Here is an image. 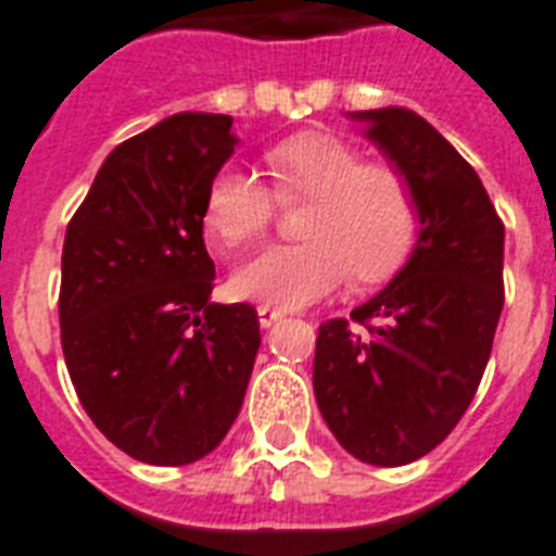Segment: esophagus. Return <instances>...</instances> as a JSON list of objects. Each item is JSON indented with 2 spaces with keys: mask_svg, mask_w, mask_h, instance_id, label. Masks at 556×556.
Listing matches in <instances>:
<instances>
[{
  "mask_svg": "<svg viewBox=\"0 0 556 556\" xmlns=\"http://www.w3.org/2000/svg\"><path fill=\"white\" fill-rule=\"evenodd\" d=\"M256 314H260L262 329H270L274 323H279L282 317H286V312H279V308H274V305H260V308H256Z\"/></svg>",
  "mask_w": 556,
  "mask_h": 556,
  "instance_id": "1",
  "label": "esophagus"
}]
</instances>
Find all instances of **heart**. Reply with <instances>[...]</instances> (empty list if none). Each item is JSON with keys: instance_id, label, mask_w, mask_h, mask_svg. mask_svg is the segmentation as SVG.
Segmentation results:
<instances>
[{"instance_id": "obj_1", "label": "heart", "mask_w": 556, "mask_h": 556, "mask_svg": "<svg viewBox=\"0 0 556 556\" xmlns=\"http://www.w3.org/2000/svg\"><path fill=\"white\" fill-rule=\"evenodd\" d=\"M270 190L253 169L222 164L204 190V227L225 251L251 248L274 225L279 201H312L303 242L274 244L244 262L230 291L279 308L331 294L352 274L357 286L395 277L418 233V201L401 169L366 161L346 138L300 132L265 152Z\"/></svg>"}]
</instances>
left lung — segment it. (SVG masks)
<instances>
[{"label": "left lung", "mask_w": 556, "mask_h": 556, "mask_svg": "<svg viewBox=\"0 0 556 556\" xmlns=\"http://www.w3.org/2000/svg\"><path fill=\"white\" fill-rule=\"evenodd\" d=\"M352 117L413 185L421 227L380 294L320 326L314 395L352 456L397 467L439 447L479 389L505 305V225L476 169L421 115Z\"/></svg>", "instance_id": "1"}]
</instances>
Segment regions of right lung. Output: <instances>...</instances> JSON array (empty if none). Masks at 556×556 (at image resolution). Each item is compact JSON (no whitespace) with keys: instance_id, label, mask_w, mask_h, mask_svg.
<instances>
[{"instance_id":"add662e5","label":"right lung","mask_w":556,"mask_h":556,"mask_svg":"<svg viewBox=\"0 0 556 556\" xmlns=\"http://www.w3.org/2000/svg\"><path fill=\"white\" fill-rule=\"evenodd\" d=\"M233 117L181 112L109 152L68 222L60 340L103 435L147 465L218 447L260 352L248 303H210L204 190L233 155Z\"/></svg>"}]
</instances>
